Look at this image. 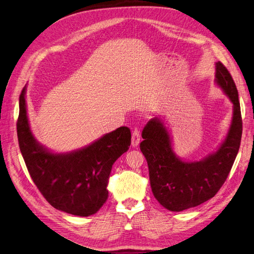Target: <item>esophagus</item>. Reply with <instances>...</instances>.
<instances>
[{
    "label": "esophagus",
    "instance_id": "obj_1",
    "mask_svg": "<svg viewBox=\"0 0 254 254\" xmlns=\"http://www.w3.org/2000/svg\"><path fill=\"white\" fill-rule=\"evenodd\" d=\"M140 143V132L138 128H135L133 132V137H132V146L136 147Z\"/></svg>",
    "mask_w": 254,
    "mask_h": 254
}]
</instances>
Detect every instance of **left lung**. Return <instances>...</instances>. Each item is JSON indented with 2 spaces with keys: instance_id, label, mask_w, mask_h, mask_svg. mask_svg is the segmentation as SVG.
Returning <instances> with one entry per match:
<instances>
[{
  "instance_id": "1",
  "label": "left lung",
  "mask_w": 254,
  "mask_h": 254,
  "mask_svg": "<svg viewBox=\"0 0 254 254\" xmlns=\"http://www.w3.org/2000/svg\"><path fill=\"white\" fill-rule=\"evenodd\" d=\"M215 84L232 102L228 133L215 151L199 161H185L174 152L172 136L161 117L147 122L140 149L144 155L152 191L157 201L171 211H182L213 198L226 181L238 155L243 122L239 94L225 65L215 63Z\"/></svg>"
}]
</instances>
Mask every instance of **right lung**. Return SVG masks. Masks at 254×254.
<instances>
[{
    "instance_id": "right-lung-1",
    "label": "right lung",
    "mask_w": 254,
    "mask_h": 254,
    "mask_svg": "<svg viewBox=\"0 0 254 254\" xmlns=\"http://www.w3.org/2000/svg\"><path fill=\"white\" fill-rule=\"evenodd\" d=\"M18 145L34 184L54 208L79 217L96 213L106 203L112 165L130 145V130L120 127L91 144L52 153L34 138L27 115L26 86L16 122Z\"/></svg>"
}]
</instances>
